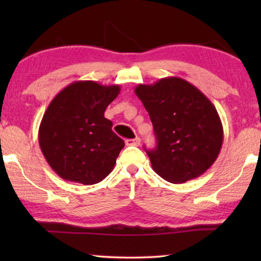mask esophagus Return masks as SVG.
<instances>
[{"label":"esophagus","mask_w":261,"mask_h":261,"mask_svg":"<svg viewBox=\"0 0 261 261\" xmlns=\"http://www.w3.org/2000/svg\"><path fill=\"white\" fill-rule=\"evenodd\" d=\"M126 145L127 146H139V145H140V139H139V138L127 139Z\"/></svg>","instance_id":"34e87169"}]
</instances>
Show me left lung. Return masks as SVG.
Returning <instances> with one entry per match:
<instances>
[{"mask_svg": "<svg viewBox=\"0 0 261 261\" xmlns=\"http://www.w3.org/2000/svg\"><path fill=\"white\" fill-rule=\"evenodd\" d=\"M134 92L153 123L156 147L146 152L154 172L181 184L210 169L223 142L222 122L210 99L179 77L139 84Z\"/></svg>", "mask_w": 261, "mask_h": 261, "instance_id": "1", "label": "left lung"}]
</instances>
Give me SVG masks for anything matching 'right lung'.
<instances>
[{
    "label": "right lung",
    "instance_id": "right-lung-1",
    "mask_svg": "<svg viewBox=\"0 0 261 261\" xmlns=\"http://www.w3.org/2000/svg\"><path fill=\"white\" fill-rule=\"evenodd\" d=\"M120 91L117 84L76 81L49 103L39 127V145L60 178L92 185L112 172L124 141L112 130L105 112Z\"/></svg>",
    "mask_w": 261,
    "mask_h": 261
}]
</instances>
